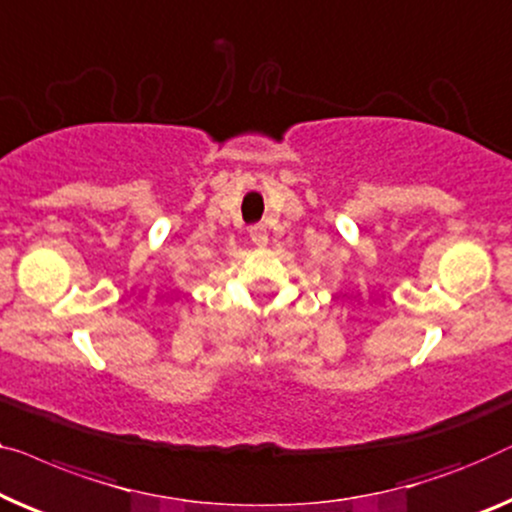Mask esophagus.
<instances>
[{
  "label": "esophagus",
  "instance_id": "34e87169",
  "mask_svg": "<svg viewBox=\"0 0 512 512\" xmlns=\"http://www.w3.org/2000/svg\"><path fill=\"white\" fill-rule=\"evenodd\" d=\"M249 238H251V242L256 244V247H265V244H268V228L261 226V224L251 226L249 228Z\"/></svg>",
  "mask_w": 512,
  "mask_h": 512
}]
</instances>
